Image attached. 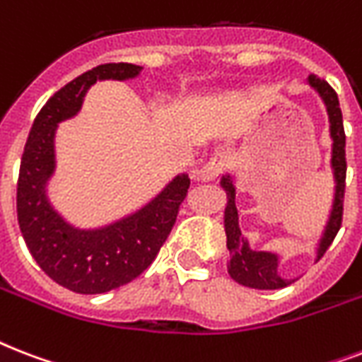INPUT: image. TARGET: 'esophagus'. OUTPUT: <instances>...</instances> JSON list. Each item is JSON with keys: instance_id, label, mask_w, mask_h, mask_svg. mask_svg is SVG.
I'll return each instance as SVG.
<instances>
[{"instance_id": "34e87169", "label": "esophagus", "mask_w": 362, "mask_h": 362, "mask_svg": "<svg viewBox=\"0 0 362 362\" xmlns=\"http://www.w3.org/2000/svg\"><path fill=\"white\" fill-rule=\"evenodd\" d=\"M231 165V156L226 152V150H218V152L212 156V158L203 165V169L197 173V180L210 182L214 180L216 176L221 175L223 170Z\"/></svg>"}]
</instances>
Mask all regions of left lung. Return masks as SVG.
Instances as JSON below:
<instances>
[{"label":"left lung","instance_id":"8db88e82","mask_svg":"<svg viewBox=\"0 0 362 362\" xmlns=\"http://www.w3.org/2000/svg\"><path fill=\"white\" fill-rule=\"evenodd\" d=\"M308 86L317 92L323 105H325L327 115H329V133H331L332 150H331V169L334 178V199H332L331 214L327 220L325 231L321 235L317 244V255L321 259L327 247L331 246L337 233L342 226V210H344V193H346V133H344L342 110L338 103L337 92L329 86V82L315 75L308 76ZM221 187L227 193V206L223 214V226L227 235V250L231 253V259L227 263V272L233 280L238 281L240 286L252 287V289H281L289 286L295 280L281 278L278 272L280 267V255L272 252H259L252 250L250 242L244 238L238 227V210L235 204V184L231 175L221 176Z\"/></svg>","mask_w":362,"mask_h":362}]
</instances>
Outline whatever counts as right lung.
I'll list each match as a JSON object with an SVG mask.
<instances>
[{"mask_svg":"<svg viewBox=\"0 0 362 362\" xmlns=\"http://www.w3.org/2000/svg\"><path fill=\"white\" fill-rule=\"evenodd\" d=\"M141 71V65L105 64L65 84L37 115L22 153L16 212L25 246L45 274L82 295L116 289L148 269L169 237L189 187L186 173L176 175L142 209L98 229L71 226L48 199L59 122L81 112L84 95L98 81H129Z\"/></svg>","mask_w":362,"mask_h":362,"instance_id":"right-lung-1","label":"right lung"}]
</instances>
